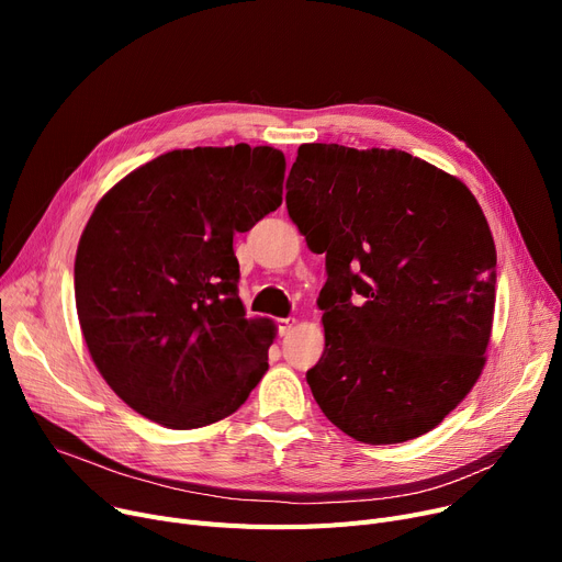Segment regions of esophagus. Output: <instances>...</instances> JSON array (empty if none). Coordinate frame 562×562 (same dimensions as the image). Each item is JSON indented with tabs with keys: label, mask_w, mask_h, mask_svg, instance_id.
Returning a JSON list of instances; mask_svg holds the SVG:
<instances>
[{
	"label": "esophagus",
	"mask_w": 562,
	"mask_h": 562,
	"mask_svg": "<svg viewBox=\"0 0 562 562\" xmlns=\"http://www.w3.org/2000/svg\"><path fill=\"white\" fill-rule=\"evenodd\" d=\"M293 328H296V318H278V333H280L282 337L291 335Z\"/></svg>",
	"instance_id": "34e87169"
}]
</instances>
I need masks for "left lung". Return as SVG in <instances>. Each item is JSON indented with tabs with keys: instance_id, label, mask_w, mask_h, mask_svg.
<instances>
[{
	"instance_id": "left-lung-1",
	"label": "left lung",
	"mask_w": 562,
	"mask_h": 562,
	"mask_svg": "<svg viewBox=\"0 0 562 562\" xmlns=\"http://www.w3.org/2000/svg\"><path fill=\"white\" fill-rule=\"evenodd\" d=\"M286 210L326 252V350L307 371L323 415L364 445L432 430L485 367L496 248L481 204L403 150L305 143Z\"/></svg>"
}]
</instances>
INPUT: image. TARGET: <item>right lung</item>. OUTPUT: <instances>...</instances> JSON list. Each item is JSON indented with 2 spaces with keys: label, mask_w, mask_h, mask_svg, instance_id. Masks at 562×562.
Here are the masks:
<instances>
[{
  "label": "right lung",
  "mask_w": 562,
  "mask_h": 562,
  "mask_svg": "<svg viewBox=\"0 0 562 562\" xmlns=\"http://www.w3.org/2000/svg\"><path fill=\"white\" fill-rule=\"evenodd\" d=\"M271 145L172 150L104 193L75 257V303L106 385L172 430L239 409L269 369L276 326L246 318L234 232L282 204Z\"/></svg>",
  "instance_id": "1"
}]
</instances>
